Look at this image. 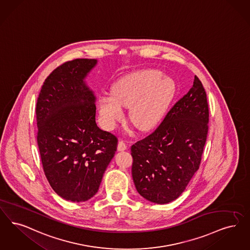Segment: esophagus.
Listing matches in <instances>:
<instances>
[{
	"label": "esophagus",
	"instance_id": "obj_1",
	"mask_svg": "<svg viewBox=\"0 0 250 250\" xmlns=\"http://www.w3.org/2000/svg\"><path fill=\"white\" fill-rule=\"evenodd\" d=\"M126 149H127V146H126V144L125 143V141L120 140V141L118 142V145H117V150H119V151H123V150H125Z\"/></svg>",
	"mask_w": 250,
	"mask_h": 250
}]
</instances>
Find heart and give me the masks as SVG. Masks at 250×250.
<instances>
[{"mask_svg":"<svg viewBox=\"0 0 250 250\" xmlns=\"http://www.w3.org/2000/svg\"><path fill=\"white\" fill-rule=\"evenodd\" d=\"M177 91L175 81L163 76L160 70H144L120 78L111 93L100 95L98 110L106 129H113L124 118L125 108H129L131 124L140 131L156 126L169 107Z\"/></svg>","mask_w":250,"mask_h":250,"instance_id":"1","label":"heart"}]
</instances>
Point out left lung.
Masks as SVG:
<instances>
[{
  "instance_id": "8db88e82",
  "label": "left lung",
  "mask_w": 250,
  "mask_h": 250,
  "mask_svg": "<svg viewBox=\"0 0 250 250\" xmlns=\"http://www.w3.org/2000/svg\"><path fill=\"white\" fill-rule=\"evenodd\" d=\"M208 117L207 94L195 76L158 128L131 147L132 178L143 198L164 205L184 191L199 168Z\"/></svg>"
}]
</instances>
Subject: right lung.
<instances>
[{"mask_svg":"<svg viewBox=\"0 0 250 250\" xmlns=\"http://www.w3.org/2000/svg\"><path fill=\"white\" fill-rule=\"evenodd\" d=\"M97 60L68 61L53 70L36 105L37 142L44 174L61 198L84 202L99 190L117 138L96 123V96L85 79Z\"/></svg>","mask_w":250,"mask_h":250,"instance_id":"add662e5","label":"right lung"}]
</instances>
